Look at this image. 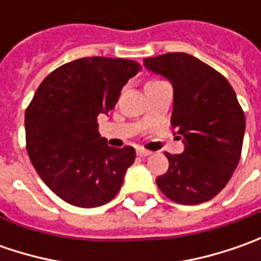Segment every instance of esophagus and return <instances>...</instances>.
Wrapping results in <instances>:
<instances>
[{
	"label": "esophagus",
	"instance_id": "34e87169",
	"mask_svg": "<svg viewBox=\"0 0 261 261\" xmlns=\"http://www.w3.org/2000/svg\"><path fill=\"white\" fill-rule=\"evenodd\" d=\"M136 155L148 156V155H151V151H146V149H144V148H138V149H136Z\"/></svg>",
	"mask_w": 261,
	"mask_h": 261
}]
</instances>
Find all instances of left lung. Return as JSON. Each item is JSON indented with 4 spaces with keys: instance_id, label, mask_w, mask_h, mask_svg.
Returning a JSON list of instances; mask_svg holds the SVG:
<instances>
[{
    "instance_id": "left-lung-1",
    "label": "left lung",
    "mask_w": 261,
    "mask_h": 261,
    "mask_svg": "<svg viewBox=\"0 0 261 261\" xmlns=\"http://www.w3.org/2000/svg\"><path fill=\"white\" fill-rule=\"evenodd\" d=\"M144 66L171 83V126L185 144L181 154H166L170 166L156 186L180 205L207 202L225 187L241 155L246 117L236 91L225 76L187 54L146 58Z\"/></svg>"
}]
</instances>
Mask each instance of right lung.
Returning a JSON list of instances; mask_svg holds the SVG:
<instances>
[{"mask_svg": "<svg viewBox=\"0 0 261 261\" xmlns=\"http://www.w3.org/2000/svg\"><path fill=\"white\" fill-rule=\"evenodd\" d=\"M139 64L83 58L46 76L25 110V144L45 185L69 205L110 202L135 161L132 146L113 148L98 134L97 116L115 109Z\"/></svg>", "mask_w": 261, "mask_h": 261, "instance_id": "obj_1", "label": "right lung"}]
</instances>
